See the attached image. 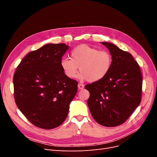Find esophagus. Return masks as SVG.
<instances>
[{"mask_svg":"<svg viewBox=\"0 0 157 157\" xmlns=\"http://www.w3.org/2000/svg\"><path fill=\"white\" fill-rule=\"evenodd\" d=\"M78 88L79 89V90H82V89H83L84 88V85L83 84H78Z\"/></svg>","mask_w":157,"mask_h":157,"instance_id":"1","label":"esophagus"}]
</instances>
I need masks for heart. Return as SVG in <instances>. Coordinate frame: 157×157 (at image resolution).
<instances>
[{
    "mask_svg": "<svg viewBox=\"0 0 157 157\" xmlns=\"http://www.w3.org/2000/svg\"><path fill=\"white\" fill-rule=\"evenodd\" d=\"M113 64L111 54L86 44H80L71 52V59L63 58L60 65L70 79L76 78L78 67L82 80L94 82L103 78L110 71Z\"/></svg>",
    "mask_w": 157,
    "mask_h": 157,
    "instance_id": "1",
    "label": "heart"
}]
</instances>
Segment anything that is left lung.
Segmentation results:
<instances>
[{"label": "left lung", "instance_id": "1", "mask_svg": "<svg viewBox=\"0 0 157 157\" xmlns=\"http://www.w3.org/2000/svg\"><path fill=\"white\" fill-rule=\"evenodd\" d=\"M113 58L111 69L105 77L85 86L90 92L88 105L99 124L117 126L124 123L140 105L142 75L131 54L116 45L101 42Z\"/></svg>", "mask_w": 157, "mask_h": 157}]
</instances>
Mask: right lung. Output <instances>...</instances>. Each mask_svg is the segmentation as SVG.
<instances>
[{
    "mask_svg": "<svg viewBox=\"0 0 157 157\" xmlns=\"http://www.w3.org/2000/svg\"><path fill=\"white\" fill-rule=\"evenodd\" d=\"M69 48L64 43L47 44L32 51L21 60L13 75L18 109L33 124L42 129L62 124L77 92L78 82L67 77L60 65Z\"/></svg>",
    "mask_w": 157,
    "mask_h": 157,
    "instance_id": "1",
    "label": "right lung"
}]
</instances>
